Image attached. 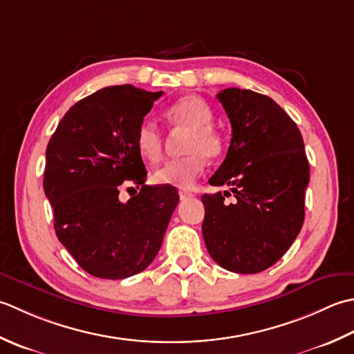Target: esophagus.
<instances>
[{
  "label": "esophagus",
  "mask_w": 354,
  "mask_h": 354,
  "mask_svg": "<svg viewBox=\"0 0 354 354\" xmlns=\"http://www.w3.org/2000/svg\"><path fill=\"white\" fill-rule=\"evenodd\" d=\"M178 196H180V200H187V198H192L194 194L189 191H178Z\"/></svg>",
  "instance_id": "obj_1"
}]
</instances>
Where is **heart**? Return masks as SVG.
<instances>
[{
  "mask_svg": "<svg viewBox=\"0 0 354 354\" xmlns=\"http://www.w3.org/2000/svg\"><path fill=\"white\" fill-rule=\"evenodd\" d=\"M167 119L172 125L189 131L186 136L183 153L186 156L165 162L154 172V182L163 186L191 187L206 167V157L221 154L223 139L211 124L214 113L203 99L186 96L176 100L168 110ZM136 148L149 162H157L163 153V137L158 128L149 120H143L136 129Z\"/></svg>",
  "mask_w": 354,
  "mask_h": 354,
  "instance_id": "heart-1",
  "label": "heart"
}]
</instances>
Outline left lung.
Wrapping results in <instances>:
<instances>
[{
  "label": "left lung",
  "mask_w": 354,
  "mask_h": 354,
  "mask_svg": "<svg viewBox=\"0 0 354 354\" xmlns=\"http://www.w3.org/2000/svg\"><path fill=\"white\" fill-rule=\"evenodd\" d=\"M232 125V139L212 186H230L236 198L205 194L203 230L209 255L223 269L258 273L292 246L304 223L308 160L301 131L275 100L226 88L217 95Z\"/></svg>",
  "instance_id": "1"
}]
</instances>
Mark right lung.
Listing matches in <instances>:
<instances>
[{"mask_svg": "<svg viewBox=\"0 0 354 354\" xmlns=\"http://www.w3.org/2000/svg\"><path fill=\"white\" fill-rule=\"evenodd\" d=\"M162 95L106 86L71 106L47 145L44 192L56 236L96 278L122 279L145 270L178 203L174 186L145 185L134 142L137 127ZM125 179L142 187L124 204L118 192Z\"/></svg>", "mask_w": 354, "mask_h": 354, "instance_id": "obj_1", "label": "right lung"}]
</instances>
